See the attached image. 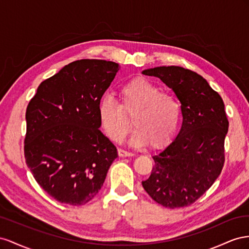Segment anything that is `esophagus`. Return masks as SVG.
I'll use <instances>...</instances> for the list:
<instances>
[{
  "label": "esophagus",
  "mask_w": 249,
  "mask_h": 249,
  "mask_svg": "<svg viewBox=\"0 0 249 249\" xmlns=\"http://www.w3.org/2000/svg\"><path fill=\"white\" fill-rule=\"evenodd\" d=\"M118 154L120 158H126V156H132L133 153L129 152V151H126L124 149H118Z\"/></svg>",
  "instance_id": "34e87169"
}]
</instances>
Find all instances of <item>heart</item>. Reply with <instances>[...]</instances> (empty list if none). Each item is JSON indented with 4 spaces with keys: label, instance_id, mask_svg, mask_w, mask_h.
<instances>
[{
    "label": "heart",
    "instance_id": "obj_1",
    "mask_svg": "<svg viewBox=\"0 0 249 249\" xmlns=\"http://www.w3.org/2000/svg\"><path fill=\"white\" fill-rule=\"evenodd\" d=\"M121 105L111 96H104L98 106V115L106 134L115 142L124 139L130 128L127 116H133L130 143L149 144L160 148L169 144L176 134L181 119V105L174 95L145 78H134L120 89Z\"/></svg>",
    "mask_w": 249,
    "mask_h": 249
}]
</instances>
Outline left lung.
<instances>
[{
    "mask_svg": "<svg viewBox=\"0 0 249 249\" xmlns=\"http://www.w3.org/2000/svg\"><path fill=\"white\" fill-rule=\"evenodd\" d=\"M142 74L160 78L181 104L182 124L176 138L152 156L151 175L142 181L162 207L195 202L221 173L229 120L220 95L200 75L181 67H156Z\"/></svg>",
    "mask_w": 249,
    "mask_h": 249,
    "instance_id": "obj_1",
    "label": "left lung"
}]
</instances>
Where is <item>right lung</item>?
I'll list each match as a JSON object with an SVG mask.
<instances>
[{
  "label": "right lung",
  "mask_w": 249,
  "mask_h": 249,
  "mask_svg": "<svg viewBox=\"0 0 249 249\" xmlns=\"http://www.w3.org/2000/svg\"><path fill=\"white\" fill-rule=\"evenodd\" d=\"M120 66L101 59L69 63L42 81L26 110L25 159L35 180L54 199L90 201L118 158L99 129L98 106Z\"/></svg>",
  "instance_id": "right-lung-1"
}]
</instances>
